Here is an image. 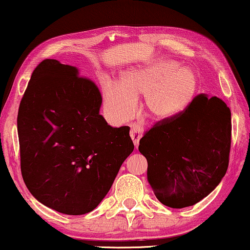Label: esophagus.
Here are the masks:
<instances>
[{
	"label": "esophagus",
	"instance_id": "1",
	"mask_svg": "<svg viewBox=\"0 0 250 250\" xmlns=\"http://www.w3.org/2000/svg\"><path fill=\"white\" fill-rule=\"evenodd\" d=\"M142 136H143V129H142L140 125H131L130 137H131L132 142H134L135 147H138V144H140V140L142 138Z\"/></svg>",
	"mask_w": 250,
	"mask_h": 250
}]
</instances>
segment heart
<instances>
[{"mask_svg": "<svg viewBox=\"0 0 250 250\" xmlns=\"http://www.w3.org/2000/svg\"><path fill=\"white\" fill-rule=\"evenodd\" d=\"M198 86L196 72L190 68H178L168 60L123 72L120 83L103 84L104 105L115 121L130 115L135 98L142 94L141 108L153 121H167L181 114L194 99Z\"/></svg>", "mask_w": 250, "mask_h": 250, "instance_id": "b5f03b06", "label": "heart"}]
</instances>
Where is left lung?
Wrapping results in <instances>:
<instances>
[{
    "mask_svg": "<svg viewBox=\"0 0 250 250\" xmlns=\"http://www.w3.org/2000/svg\"><path fill=\"white\" fill-rule=\"evenodd\" d=\"M230 132L229 108L205 94L145 132L138 150L147 160V181L158 200L182 209L207 197L226 174Z\"/></svg>",
    "mask_w": 250,
    "mask_h": 250,
    "instance_id": "8db88e82",
    "label": "left lung"
}]
</instances>
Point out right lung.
<instances>
[{"label": "right lung", "instance_id": "add662e5", "mask_svg": "<svg viewBox=\"0 0 250 250\" xmlns=\"http://www.w3.org/2000/svg\"><path fill=\"white\" fill-rule=\"evenodd\" d=\"M102 93L77 68L56 60L37 65L18 109L21 170L28 190L50 209H96L134 151L129 127L99 114Z\"/></svg>", "mask_w": 250, "mask_h": 250}]
</instances>
